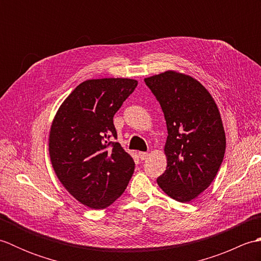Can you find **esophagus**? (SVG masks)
Instances as JSON below:
<instances>
[{"label":"esophagus","mask_w":261,"mask_h":261,"mask_svg":"<svg viewBox=\"0 0 261 261\" xmlns=\"http://www.w3.org/2000/svg\"><path fill=\"white\" fill-rule=\"evenodd\" d=\"M139 158L141 159V160H146L147 158H148V152H143V151H140L139 153Z\"/></svg>","instance_id":"obj_1"}]
</instances>
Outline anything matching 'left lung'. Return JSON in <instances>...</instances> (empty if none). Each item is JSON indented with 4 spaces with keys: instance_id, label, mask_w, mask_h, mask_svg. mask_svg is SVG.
Instances as JSON below:
<instances>
[{
    "instance_id": "obj_1",
    "label": "left lung",
    "mask_w": 261,
    "mask_h": 261,
    "mask_svg": "<svg viewBox=\"0 0 261 261\" xmlns=\"http://www.w3.org/2000/svg\"><path fill=\"white\" fill-rule=\"evenodd\" d=\"M165 115L167 168L159 187L178 202H190L213 181L223 162L225 134L213 97L193 77L167 70L145 79Z\"/></svg>"
}]
</instances>
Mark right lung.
Instances as JSON below:
<instances>
[{"instance_id": "add662e5", "label": "right lung", "mask_w": 261, "mask_h": 261, "mask_svg": "<svg viewBox=\"0 0 261 261\" xmlns=\"http://www.w3.org/2000/svg\"><path fill=\"white\" fill-rule=\"evenodd\" d=\"M138 85L130 79L81 83L58 109L49 135V156L58 179L77 201L108 207L124 192L135 162L116 139L113 116Z\"/></svg>"}]
</instances>
